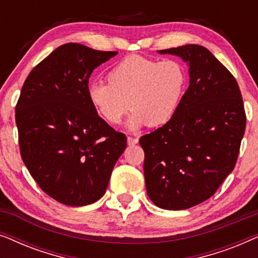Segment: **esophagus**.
I'll use <instances>...</instances> for the list:
<instances>
[{
  "mask_svg": "<svg viewBox=\"0 0 258 258\" xmlns=\"http://www.w3.org/2000/svg\"><path fill=\"white\" fill-rule=\"evenodd\" d=\"M126 142H128V144L129 146H135V144H137L139 143V139H137V137H128V139H126Z\"/></svg>",
  "mask_w": 258,
  "mask_h": 258,
  "instance_id": "esophagus-1",
  "label": "esophagus"
}]
</instances>
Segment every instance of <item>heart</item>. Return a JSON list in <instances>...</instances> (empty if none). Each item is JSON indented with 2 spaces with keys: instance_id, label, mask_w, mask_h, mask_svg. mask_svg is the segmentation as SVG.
I'll use <instances>...</instances> for the list:
<instances>
[{
  "instance_id": "1",
  "label": "heart",
  "mask_w": 258,
  "mask_h": 258,
  "mask_svg": "<svg viewBox=\"0 0 258 258\" xmlns=\"http://www.w3.org/2000/svg\"><path fill=\"white\" fill-rule=\"evenodd\" d=\"M109 82L94 81L88 98L95 111L111 124H118L130 109L126 128L137 132L143 126H162L177 112L188 76L177 61L133 55L110 70Z\"/></svg>"
}]
</instances>
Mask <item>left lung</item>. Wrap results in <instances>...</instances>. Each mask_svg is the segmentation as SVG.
<instances>
[{
    "instance_id": "left-lung-1",
    "label": "left lung",
    "mask_w": 258,
    "mask_h": 258,
    "mask_svg": "<svg viewBox=\"0 0 258 258\" xmlns=\"http://www.w3.org/2000/svg\"><path fill=\"white\" fill-rule=\"evenodd\" d=\"M189 67V87L174 117L140 139L149 199L167 210L204 202L234 170L245 132L235 77L199 44L158 50Z\"/></svg>"
}]
</instances>
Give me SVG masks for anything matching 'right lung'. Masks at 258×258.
<instances>
[{"label": "right lung", "instance_id": "1", "mask_svg": "<svg viewBox=\"0 0 258 258\" xmlns=\"http://www.w3.org/2000/svg\"><path fill=\"white\" fill-rule=\"evenodd\" d=\"M116 55L63 44L31 70L21 90L15 116L21 156L40 188L66 206L100 200L126 148L124 134L102 119L88 98L94 69Z\"/></svg>", "mask_w": 258, "mask_h": 258}]
</instances>
